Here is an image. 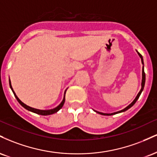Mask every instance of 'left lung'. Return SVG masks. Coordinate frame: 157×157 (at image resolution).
Segmentation results:
<instances>
[{"label":"left lung","instance_id":"obj_1","mask_svg":"<svg viewBox=\"0 0 157 157\" xmlns=\"http://www.w3.org/2000/svg\"><path fill=\"white\" fill-rule=\"evenodd\" d=\"M137 53H138L139 56H140V58H141L142 63V64H144V63H143V59H142V56L141 55H140V54L138 52H137ZM145 71H144V66H143V68H142V88H141V90H140V92H139V94H137V96L136 97V98H135V100H134V101H133L132 102H131V103L130 104V105H129L128 106H127V107H126L125 109H124L123 110H122V111H117V112L112 113H101V112H98V111H96V112H97L98 113H100V114H102V115H113V114H116V113H121V112H123V111H127L128 109H130L131 107H132V106L134 105V104H135V102H136V100H138V98H139V97H140V94H141V93H142V90H143V89H144V86H145Z\"/></svg>","mask_w":157,"mask_h":157}]
</instances>
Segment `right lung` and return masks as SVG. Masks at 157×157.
<instances>
[{
    "instance_id": "obj_1",
    "label": "right lung",
    "mask_w": 157,
    "mask_h": 157,
    "mask_svg": "<svg viewBox=\"0 0 157 157\" xmlns=\"http://www.w3.org/2000/svg\"><path fill=\"white\" fill-rule=\"evenodd\" d=\"M10 88H11V89H12V91H13L14 94H15V97H16V99H17V101H18L19 103L21 104V105H22L23 108H25V109H26L29 110V111H32V112H34V113H37V114L44 115V116H46V115H50V114H52V113H56V112H57V111H58L59 110H60V109H61V108L63 107V104H64V102H65V95H64V98H63V100L62 102H61V103H60V105H59L58 106H57V107H56L55 109H51V110H39V109H34V108L29 107V106L26 105V104H24L23 102H21V100H19V98H18V97H17V96H16L15 93L14 92L13 89H12V86H11L10 80ZM65 94H66V92H65Z\"/></svg>"
}]
</instances>
